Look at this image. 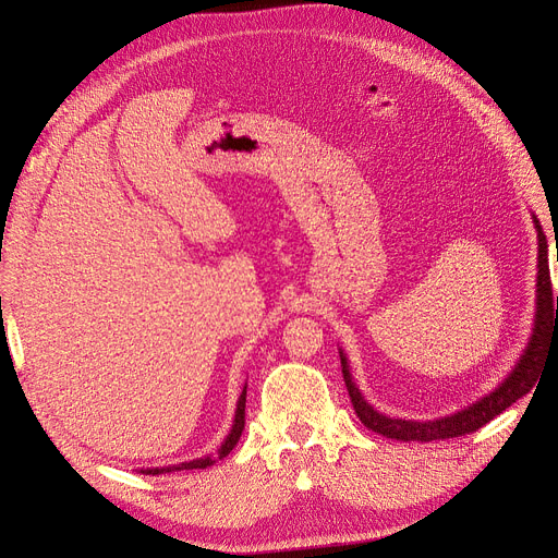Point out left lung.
<instances>
[{
  "instance_id": "1",
  "label": "left lung",
  "mask_w": 558,
  "mask_h": 558,
  "mask_svg": "<svg viewBox=\"0 0 558 558\" xmlns=\"http://www.w3.org/2000/svg\"><path fill=\"white\" fill-rule=\"evenodd\" d=\"M535 228H537V312H535V328L531 335V342L523 351V356L519 359L517 367L508 375L496 391L484 396L470 408L456 412L445 418H435V421H408V418H391L379 414L373 404H367V400L361 396L359 386L351 381L349 375V365L344 353L340 351L342 359V375L347 391L351 398L353 410H356L359 418L363 421V426L375 430L384 437H391V440H402V442H433V440H449V437H461L465 433H475L484 424H488L494 416L502 414L510 408L512 402H517L521 396H526L531 388L535 386L539 377V367L545 363L547 351L554 342V337L558 335V295L554 298L551 293V277H549V258H547V238L543 228H539L537 218H533ZM558 258V253H556Z\"/></svg>"
}]
</instances>
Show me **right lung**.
<instances>
[{
	"label": "right lung",
	"mask_w": 558,
	"mask_h": 558,
	"mask_svg": "<svg viewBox=\"0 0 558 558\" xmlns=\"http://www.w3.org/2000/svg\"><path fill=\"white\" fill-rule=\"evenodd\" d=\"M244 408H246V388H244L242 396H240L238 412H234L232 430L226 437V442L221 445V449H218V459H223V456H228L234 449V445L240 442L242 430H244ZM211 463H214L211 456H205V459H195V461H189V463H179V465H170V468H148V470H142V472H146V475H160V472H177V470H195V468L197 470H205Z\"/></svg>",
	"instance_id": "obj_1"
}]
</instances>
